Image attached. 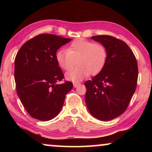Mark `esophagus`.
Returning <instances> with one entry per match:
<instances>
[{"label":"esophagus","mask_w":152,"mask_h":152,"mask_svg":"<svg viewBox=\"0 0 152 152\" xmlns=\"http://www.w3.org/2000/svg\"><path fill=\"white\" fill-rule=\"evenodd\" d=\"M80 83H78V82H74L73 83V86H74V88H76V87H78L79 85H80Z\"/></svg>","instance_id":"obj_1"}]
</instances>
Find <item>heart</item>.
Here are the masks:
<instances>
[{"label": "heart", "instance_id": "heart-1", "mask_svg": "<svg viewBox=\"0 0 152 152\" xmlns=\"http://www.w3.org/2000/svg\"><path fill=\"white\" fill-rule=\"evenodd\" d=\"M56 60L61 69L68 71L75 65L74 70L66 74V78L73 82L81 81L89 75L95 76L104 68L107 60V50L101 43H94L84 39L74 40L66 50L56 53Z\"/></svg>", "mask_w": 152, "mask_h": 152}]
</instances>
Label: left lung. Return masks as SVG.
I'll use <instances>...</instances> for the list:
<instances>
[{
    "instance_id": "obj_1",
    "label": "left lung",
    "mask_w": 152,
    "mask_h": 152,
    "mask_svg": "<svg viewBox=\"0 0 152 152\" xmlns=\"http://www.w3.org/2000/svg\"><path fill=\"white\" fill-rule=\"evenodd\" d=\"M107 50V62L92 80L85 82V102L91 114L102 121L120 116L137 86L138 68L133 51L121 40L109 35L92 36Z\"/></svg>"
}]
</instances>
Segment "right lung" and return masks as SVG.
Listing matches in <instances>:
<instances>
[{"mask_svg": "<svg viewBox=\"0 0 152 152\" xmlns=\"http://www.w3.org/2000/svg\"><path fill=\"white\" fill-rule=\"evenodd\" d=\"M72 39L40 34L25 43L15 60V80L18 96L32 117L53 119L63 107L72 83L58 84L64 74L56 60V51Z\"/></svg>", "mask_w": 152, "mask_h": 152, "instance_id": "add662e5", "label": "right lung"}]
</instances>
